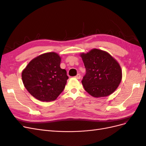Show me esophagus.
I'll list each match as a JSON object with an SVG mask.
<instances>
[{"label": "esophagus", "mask_w": 146, "mask_h": 146, "mask_svg": "<svg viewBox=\"0 0 146 146\" xmlns=\"http://www.w3.org/2000/svg\"><path fill=\"white\" fill-rule=\"evenodd\" d=\"M76 77L77 79H80V77H81V76H80V74H77V76L75 77Z\"/></svg>", "instance_id": "1"}]
</instances>
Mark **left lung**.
I'll use <instances>...</instances> for the list:
<instances>
[{"mask_svg":"<svg viewBox=\"0 0 146 146\" xmlns=\"http://www.w3.org/2000/svg\"><path fill=\"white\" fill-rule=\"evenodd\" d=\"M80 56L86 71L82 81L86 91L96 98L111 94L122 80L117 61L108 52L98 48L82 53Z\"/></svg>","mask_w":146,"mask_h":146,"instance_id":"1","label":"left lung"}]
</instances>
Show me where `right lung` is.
<instances>
[{
	"instance_id": "obj_1",
	"label": "right lung",
	"mask_w": 146,
	"mask_h": 146,
	"mask_svg": "<svg viewBox=\"0 0 146 146\" xmlns=\"http://www.w3.org/2000/svg\"><path fill=\"white\" fill-rule=\"evenodd\" d=\"M61 57L48 52L31 60L22 72V80L29 93L42 102L56 100L63 92L68 76L60 68Z\"/></svg>"
}]
</instances>
